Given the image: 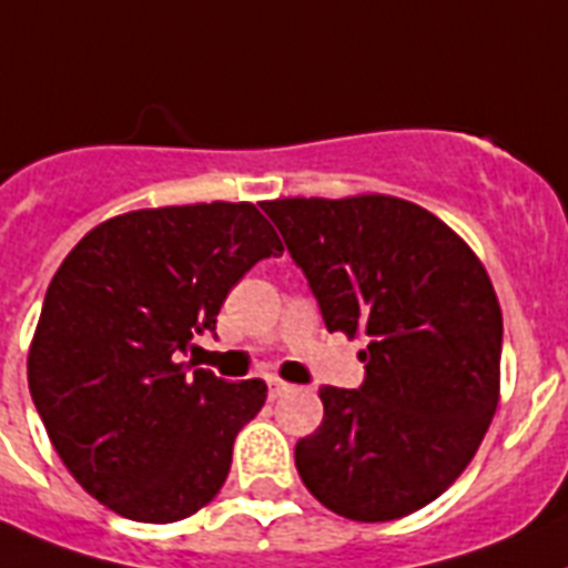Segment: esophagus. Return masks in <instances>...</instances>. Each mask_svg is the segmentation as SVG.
<instances>
[{
  "label": "esophagus",
  "instance_id": "1",
  "mask_svg": "<svg viewBox=\"0 0 568 568\" xmlns=\"http://www.w3.org/2000/svg\"><path fill=\"white\" fill-rule=\"evenodd\" d=\"M283 393H288V384L280 378H268V395L271 398H280Z\"/></svg>",
  "mask_w": 568,
  "mask_h": 568
}]
</instances>
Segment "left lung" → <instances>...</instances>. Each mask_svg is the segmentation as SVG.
I'll list each match as a JSON object with an SVG mask.
<instances>
[{"label": "left lung", "mask_w": 568, "mask_h": 568, "mask_svg": "<svg viewBox=\"0 0 568 568\" xmlns=\"http://www.w3.org/2000/svg\"><path fill=\"white\" fill-rule=\"evenodd\" d=\"M262 211L328 332L366 337L364 384L321 387V427L294 447L300 479L346 519L407 517L468 468L497 409L494 285L445 222L404 199H276Z\"/></svg>", "instance_id": "left-lung-1"}]
</instances>
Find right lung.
Instances as JSON below:
<instances>
[{
  "instance_id": "obj_1",
  "label": "right lung",
  "mask_w": 568,
  "mask_h": 568,
  "mask_svg": "<svg viewBox=\"0 0 568 568\" xmlns=\"http://www.w3.org/2000/svg\"><path fill=\"white\" fill-rule=\"evenodd\" d=\"M283 242L254 204L213 202L114 216L51 280L28 352V387L51 445L98 503L175 523L211 503L265 381L231 384L193 364L227 292Z\"/></svg>"
}]
</instances>
